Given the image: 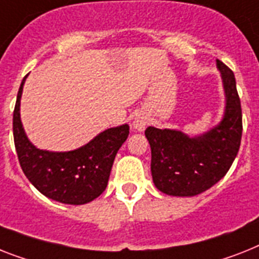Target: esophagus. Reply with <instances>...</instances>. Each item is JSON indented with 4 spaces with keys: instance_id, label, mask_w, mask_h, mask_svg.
<instances>
[{
    "instance_id": "1",
    "label": "esophagus",
    "mask_w": 259,
    "mask_h": 259,
    "mask_svg": "<svg viewBox=\"0 0 259 259\" xmlns=\"http://www.w3.org/2000/svg\"><path fill=\"white\" fill-rule=\"evenodd\" d=\"M147 125H148V119L145 116H143V115L136 116L134 119V121H132V127H134V130H136V131L139 132L144 131Z\"/></svg>"
}]
</instances>
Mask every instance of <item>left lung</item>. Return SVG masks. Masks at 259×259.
I'll list each match as a JSON object with an SVG mask.
<instances>
[{
    "mask_svg": "<svg viewBox=\"0 0 259 259\" xmlns=\"http://www.w3.org/2000/svg\"><path fill=\"white\" fill-rule=\"evenodd\" d=\"M225 90V112L219 125L189 138L169 128L148 127L151 172L156 188L169 196L191 197L208 191L232 166L241 145L242 110L234 74L217 59Z\"/></svg>",
    "mask_w": 259,
    "mask_h": 259,
    "instance_id": "8db88e82",
    "label": "left lung"
}]
</instances>
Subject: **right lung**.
Listing matches in <instances>:
<instances>
[{
    "mask_svg": "<svg viewBox=\"0 0 259 259\" xmlns=\"http://www.w3.org/2000/svg\"><path fill=\"white\" fill-rule=\"evenodd\" d=\"M27 76V75H26ZM22 79L13 112V135L19 164L25 176L46 197L62 204L82 205L103 193L115 156L127 140L128 124L108 128L80 148L50 152L34 147L23 131L19 116Z\"/></svg>",
    "mask_w": 259,
    "mask_h": 259,
    "instance_id": "right-lung-1",
    "label": "right lung"
}]
</instances>
